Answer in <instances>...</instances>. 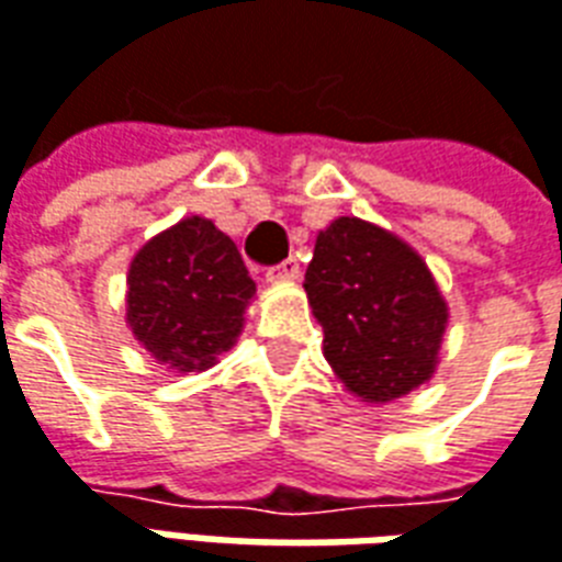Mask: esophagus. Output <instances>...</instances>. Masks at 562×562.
Wrapping results in <instances>:
<instances>
[{
	"instance_id": "obj_1",
	"label": "esophagus",
	"mask_w": 562,
	"mask_h": 562,
	"mask_svg": "<svg viewBox=\"0 0 562 562\" xmlns=\"http://www.w3.org/2000/svg\"><path fill=\"white\" fill-rule=\"evenodd\" d=\"M297 273H301V265H297V258H285L282 265L270 270V277L273 280H297Z\"/></svg>"
}]
</instances>
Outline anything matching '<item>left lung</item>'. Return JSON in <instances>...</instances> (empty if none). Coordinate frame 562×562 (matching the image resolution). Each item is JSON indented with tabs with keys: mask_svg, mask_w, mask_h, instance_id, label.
<instances>
[{
	"mask_svg": "<svg viewBox=\"0 0 562 562\" xmlns=\"http://www.w3.org/2000/svg\"><path fill=\"white\" fill-rule=\"evenodd\" d=\"M322 352L362 402H392L438 364L447 304L411 246L383 227L340 215L319 231L304 273Z\"/></svg>",
	"mask_w": 562,
	"mask_h": 562,
	"instance_id": "obj_1",
	"label": "left lung"
}]
</instances>
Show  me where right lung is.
I'll return each instance as SVG.
<instances>
[{
    "instance_id": "obj_1",
    "label": "right lung",
    "mask_w": 562,
    "mask_h": 562,
    "mask_svg": "<svg viewBox=\"0 0 562 562\" xmlns=\"http://www.w3.org/2000/svg\"><path fill=\"white\" fill-rule=\"evenodd\" d=\"M255 280L210 218H182L148 240L127 273V325L176 374L206 371L237 344Z\"/></svg>"
}]
</instances>
